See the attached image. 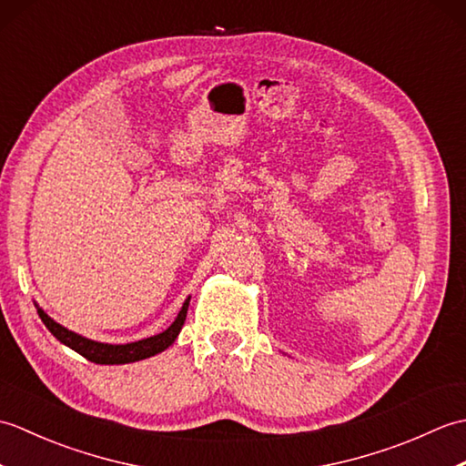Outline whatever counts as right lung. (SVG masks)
Returning <instances> with one entry per match:
<instances>
[{
    "mask_svg": "<svg viewBox=\"0 0 466 466\" xmlns=\"http://www.w3.org/2000/svg\"><path fill=\"white\" fill-rule=\"evenodd\" d=\"M187 304H190V299H187L182 306L180 314L176 316V320L172 322L170 329H166L164 332L150 336V339L130 342V344H102V342H94L87 340L84 336L76 334L72 330L64 329L62 324H57L56 320L49 319V316L37 309L39 319L47 326V330L52 332L59 342H64L69 349L76 350L77 354H82L84 359L96 364H126V362H136V360H144L150 359V356L166 350L170 346L177 334H180L184 320H186V312H187Z\"/></svg>",
    "mask_w": 466,
    "mask_h": 466,
    "instance_id": "obj_1",
    "label": "right lung"
}]
</instances>
